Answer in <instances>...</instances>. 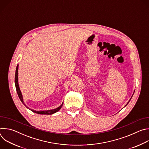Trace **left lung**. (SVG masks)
<instances>
[{
    "label": "left lung",
    "mask_w": 149,
    "mask_h": 149,
    "mask_svg": "<svg viewBox=\"0 0 149 149\" xmlns=\"http://www.w3.org/2000/svg\"><path fill=\"white\" fill-rule=\"evenodd\" d=\"M133 94H134V93H133ZM133 95H132V97H131V98H130V100H129V102H127V104H126V105H125V106H126V105H127V104H129V102H130V100H131V99H132V97H133Z\"/></svg>",
    "instance_id": "left-lung-1"
}]
</instances>
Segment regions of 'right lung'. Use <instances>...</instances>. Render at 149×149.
<instances>
[{
  "label": "right lung",
  "mask_w": 149,
  "mask_h": 149,
  "mask_svg": "<svg viewBox=\"0 0 149 149\" xmlns=\"http://www.w3.org/2000/svg\"><path fill=\"white\" fill-rule=\"evenodd\" d=\"M15 87H16V91H17V95H18V97L19 98V99L20 100V101H22V102L24 104V105L25 106H26L25 104L24 103V99H23V97H22V93H21V91L20 90V88H19V84H18V65H17L16 67V72H15ZM63 105V102L62 103V104L59 106V107H58V108L55 109H53V110H45V111H35V110H32V109H29L31 110L32 111L35 113H37V114H52L54 113H55L56 112L58 111L62 107V106ZM28 109V107H27Z\"/></svg>",
  "instance_id": "1"
}]
</instances>
